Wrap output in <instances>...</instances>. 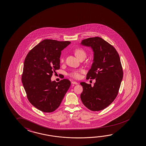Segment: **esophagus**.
Wrapping results in <instances>:
<instances>
[{
  "mask_svg": "<svg viewBox=\"0 0 146 146\" xmlns=\"http://www.w3.org/2000/svg\"><path fill=\"white\" fill-rule=\"evenodd\" d=\"M72 84H78V83L77 82H76V81H72Z\"/></svg>",
  "mask_w": 146,
  "mask_h": 146,
  "instance_id": "34e87169",
  "label": "esophagus"
}]
</instances>
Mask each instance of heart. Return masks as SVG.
Segmentation results:
<instances>
[{"label": "heart", "mask_w": 146, "mask_h": 146, "mask_svg": "<svg viewBox=\"0 0 146 146\" xmlns=\"http://www.w3.org/2000/svg\"><path fill=\"white\" fill-rule=\"evenodd\" d=\"M74 53H75V54L79 59L83 56H86V53L85 52V51L82 48H77L76 50H75ZM60 62L62 63L65 62V57H64V55H62L60 56ZM84 72V71L83 70H74L70 73L69 75L70 76L72 77L73 78H74L75 79H78L80 77L81 73H82Z\"/></svg>", "instance_id": "heart-1"}]
</instances>
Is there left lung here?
Listing matches in <instances>:
<instances>
[{"label":"left lung","mask_w":146,"mask_h":146,"mask_svg":"<svg viewBox=\"0 0 146 146\" xmlns=\"http://www.w3.org/2000/svg\"><path fill=\"white\" fill-rule=\"evenodd\" d=\"M80 44L93 51V62L86 78L96 80L93 86L80 83L83 87L80 98L90 110H102L112 103L119 92L123 77L119 55L112 45L100 37L84 39Z\"/></svg>","instance_id":"1"}]
</instances>
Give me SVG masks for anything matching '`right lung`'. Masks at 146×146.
Segmentation results:
<instances>
[{"instance_id":"right-lung-1","label":"right lung","mask_w":146,"mask_h":146,"mask_svg":"<svg viewBox=\"0 0 146 146\" xmlns=\"http://www.w3.org/2000/svg\"><path fill=\"white\" fill-rule=\"evenodd\" d=\"M71 43L46 39L34 47L25 59L22 82L29 101L44 112H51L60 106L69 88L67 79L56 82L51 77L60 68L61 51Z\"/></svg>"}]
</instances>
